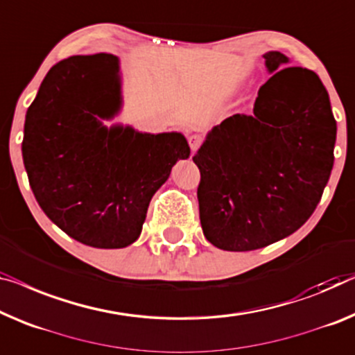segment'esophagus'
<instances>
[{"label":"esophagus","mask_w":355,"mask_h":355,"mask_svg":"<svg viewBox=\"0 0 355 355\" xmlns=\"http://www.w3.org/2000/svg\"><path fill=\"white\" fill-rule=\"evenodd\" d=\"M188 141H189V148H191V151L194 153L200 145H202V137L198 135V134H194V135L189 137Z\"/></svg>","instance_id":"esophagus-1"}]
</instances>
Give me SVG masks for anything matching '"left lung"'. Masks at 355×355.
<instances>
[{
	"label": "left lung",
	"instance_id": "left-lung-1",
	"mask_svg": "<svg viewBox=\"0 0 355 355\" xmlns=\"http://www.w3.org/2000/svg\"><path fill=\"white\" fill-rule=\"evenodd\" d=\"M269 73L252 114H232L209 132L199 167V216L210 244L247 252L301 228L333 168L336 121L314 71L266 52Z\"/></svg>",
	"mask_w": 355,
	"mask_h": 355
}]
</instances>
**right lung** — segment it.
<instances>
[{
    "instance_id": "obj_1",
    "label": "right lung",
    "mask_w": 355,
    "mask_h": 355,
    "mask_svg": "<svg viewBox=\"0 0 355 355\" xmlns=\"http://www.w3.org/2000/svg\"><path fill=\"white\" fill-rule=\"evenodd\" d=\"M121 108L119 60L73 55L55 63L26 110L22 156L36 200L81 244L123 248L139 239L150 200L189 146L178 132L105 127Z\"/></svg>"
}]
</instances>
